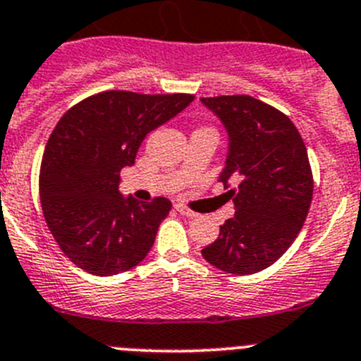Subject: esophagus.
I'll return each mask as SVG.
<instances>
[{
  "label": "esophagus",
  "mask_w": 361,
  "mask_h": 361,
  "mask_svg": "<svg viewBox=\"0 0 361 361\" xmlns=\"http://www.w3.org/2000/svg\"><path fill=\"white\" fill-rule=\"evenodd\" d=\"M174 208H176V212H178V214L185 215V217H190V219L197 217V212L190 210V208H187V207H185V204H181V203L174 204Z\"/></svg>",
  "instance_id": "esophagus-1"
}]
</instances>
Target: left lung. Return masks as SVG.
<instances>
[{"mask_svg":"<svg viewBox=\"0 0 361 361\" xmlns=\"http://www.w3.org/2000/svg\"><path fill=\"white\" fill-rule=\"evenodd\" d=\"M230 135L219 181L233 200L235 217L201 251L230 274H255L274 264L301 231L313 196L302 137L288 116L245 94L201 97Z\"/></svg>","mask_w":361,"mask_h":361,"instance_id":"8db88e82","label":"left lung"}]
</instances>
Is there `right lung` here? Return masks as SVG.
<instances>
[{
	"mask_svg": "<svg viewBox=\"0 0 361 361\" xmlns=\"http://www.w3.org/2000/svg\"><path fill=\"white\" fill-rule=\"evenodd\" d=\"M192 94L104 90L56 123L39 174L42 214L62 252L96 276L119 274L149 252L169 200H124L121 169L135 164L146 135L176 116Z\"/></svg>",
	"mask_w": 361,
	"mask_h": 361,
	"instance_id": "1",
	"label": "right lung"
}]
</instances>
